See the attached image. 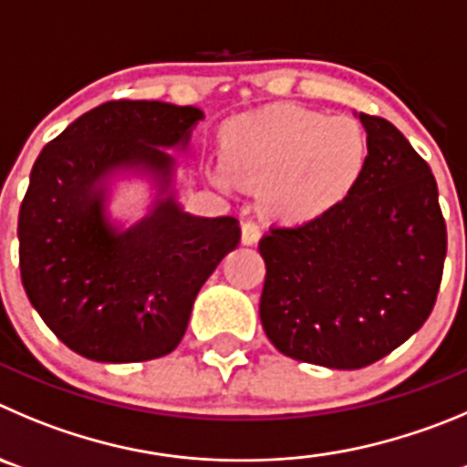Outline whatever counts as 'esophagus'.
Returning <instances> with one entry per match:
<instances>
[{
    "label": "esophagus",
    "instance_id": "34e87169",
    "mask_svg": "<svg viewBox=\"0 0 467 467\" xmlns=\"http://www.w3.org/2000/svg\"><path fill=\"white\" fill-rule=\"evenodd\" d=\"M258 239H260V225L251 219L242 221V244L251 246V244H255Z\"/></svg>",
    "mask_w": 467,
    "mask_h": 467
}]
</instances>
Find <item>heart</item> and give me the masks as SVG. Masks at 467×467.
Returning <instances> with one entry per match:
<instances>
[{"mask_svg":"<svg viewBox=\"0 0 467 467\" xmlns=\"http://www.w3.org/2000/svg\"><path fill=\"white\" fill-rule=\"evenodd\" d=\"M221 186H265L278 219L306 221L341 202L364 170L366 135L348 117L281 103L242 115L221 135Z\"/></svg>","mask_w":467,"mask_h":467,"instance_id":"1","label":"heart"}]
</instances>
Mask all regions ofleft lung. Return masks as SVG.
<instances>
[{"instance_id":"obj_1","label":"left lung","mask_w":467,"mask_h":467,"mask_svg":"<svg viewBox=\"0 0 467 467\" xmlns=\"http://www.w3.org/2000/svg\"><path fill=\"white\" fill-rule=\"evenodd\" d=\"M359 119L368 154L350 193L258 244L269 341L297 361L348 371L382 359L424 325L447 255L429 163L391 121Z\"/></svg>"}]
</instances>
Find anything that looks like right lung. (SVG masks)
Listing matches in <instances>:
<instances>
[{
  "mask_svg": "<svg viewBox=\"0 0 467 467\" xmlns=\"http://www.w3.org/2000/svg\"><path fill=\"white\" fill-rule=\"evenodd\" d=\"M202 112L108 101L47 142L20 204L25 293L64 346L94 361H147L180 346L200 287L239 242L233 216L200 219L172 195L126 233L103 216L101 182L138 168L170 184L161 147L189 145Z\"/></svg>",
  "mask_w": 467,
  "mask_h": 467,
  "instance_id": "obj_1",
  "label": "right lung"
}]
</instances>
